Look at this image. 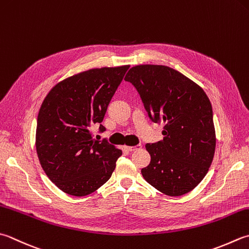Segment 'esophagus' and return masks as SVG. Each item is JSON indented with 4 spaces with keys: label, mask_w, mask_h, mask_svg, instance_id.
Here are the masks:
<instances>
[{
    "label": "esophagus",
    "mask_w": 249,
    "mask_h": 249,
    "mask_svg": "<svg viewBox=\"0 0 249 249\" xmlns=\"http://www.w3.org/2000/svg\"><path fill=\"white\" fill-rule=\"evenodd\" d=\"M141 148V144H137V145H134V147H129V145H124V149L126 151H129V152H131V151H136Z\"/></svg>",
    "instance_id": "1"
}]
</instances>
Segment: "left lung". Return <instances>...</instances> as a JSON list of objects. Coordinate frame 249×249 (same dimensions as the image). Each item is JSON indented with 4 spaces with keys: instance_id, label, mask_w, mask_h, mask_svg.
<instances>
[{
    "instance_id": "obj_1",
    "label": "left lung",
    "mask_w": 249,
    "mask_h": 249,
    "mask_svg": "<svg viewBox=\"0 0 249 249\" xmlns=\"http://www.w3.org/2000/svg\"><path fill=\"white\" fill-rule=\"evenodd\" d=\"M134 85L150 120L164 123V139L147 143L151 162L145 181L169 196H183L202 181L216 148L213 108L201 87L166 66L133 67L125 76Z\"/></svg>"
}]
</instances>
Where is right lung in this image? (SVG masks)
I'll return each instance as SVG.
<instances>
[{
	"mask_svg": "<svg viewBox=\"0 0 249 249\" xmlns=\"http://www.w3.org/2000/svg\"><path fill=\"white\" fill-rule=\"evenodd\" d=\"M129 66L81 72L53 86L38 111L36 145L41 166L61 191L90 194L110 179L122 151L92 138Z\"/></svg>",
	"mask_w": 249,
	"mask_h": 249,
	"instance_id": "add662e5",
	"label": "right lung"
}]
</instances>
